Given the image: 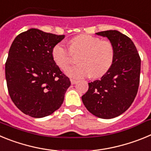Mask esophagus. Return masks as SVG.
<instances>
[{"mask_svg":"<svg viewBox=\"0 0 151 151\" xmlns=\"http://www.w3.org/2000/svg\"><path fill=\"white\" fill-rule=\"evenodd\" d=\"M70 82H71L72 85H75V84H76L78 82V81L75 79H70Z\"/></svg>","mask_w":151,"mask_h":151,"instance_id":"esophagus-1","label":"esophagus"}]
</instances>
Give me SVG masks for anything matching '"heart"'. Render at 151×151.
I'll use <instances>...</instances> for the list:
<instances>
[{"label": "heart", "mask_w": 151, "mask_h": 151, "mask_svg": "<svg viewBox=\"0 0 151 151\" xmlns=\"http://www.w3.org/2000/svg\"><path fill=\"white\" fill-rule=\"evenodd\" d=\"M69 44V50L62 42L54 45L51 55L57 66L65 69L71 62L72 54H80L77 60L79 64L65 71L70 78H83L91 76L99 78L106 74L113 65L115 52L110 41L89 35H80L72 38Z\"/></svg>", "instance_id": "obj_1"}]
</instances>
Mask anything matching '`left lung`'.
I'll use <instances>...</instances> for the list:
<instances>
[{"instance_id": "1", "label": "left lung", "mask_w": 151, "mask_h": 151, "mask_svg": "<svg viewBox=\"0 0 151 151\" xmlns=\"http://www.w3.org/2000/svg\"><path fill=\"white\" fill-rule=\"evenodd\" d=\"M96 35L110 40L115 52L114 60L101 79L88 83V90L82 100L93 115L112 119L127 110L135 98L140 82L141 58L133 41L120 32L108 30Z\"/></svg>"}]
</instances>
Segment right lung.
<instances>
[{"label":"right lung","mask_w":151,"mask_h":151,"mask_svg":"<svg viewBox=\"0 0 151 151\" xmlns=\"http://www.w3.org/2000/svg\"><path fill=\"white\" fill-rule=\"evenodd\" d=\"M65 35L30 29L16 37L5 64L10 98L23 113L34 118L58 110L71 83L51 55Z\"/></svg>","instance_id":"add662e5"}]
</instances>
